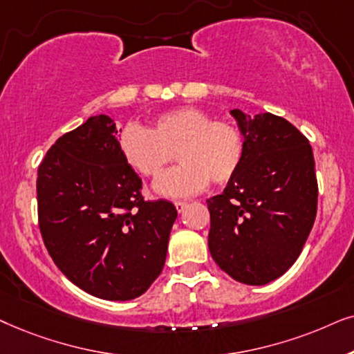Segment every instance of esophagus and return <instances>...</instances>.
I'll list each match as a JSON object with an SVG mask.
<instances>
[{"label": "esophagus", "instance_id": "1", "mask_svg": "<svg viewBox=\"0 0 354 354\" xmlns=\"http://www.w3.org/2000/svg\"><path fill=\"white\" fill-rule=\"evenodd\" d=\"M174 207H176V210L180 212V214H181V212H185V209H186V207H187V202L176 201V202H174Z\"/></svg>", "mask_w": 354, "mask_h": 354}]
</instances>
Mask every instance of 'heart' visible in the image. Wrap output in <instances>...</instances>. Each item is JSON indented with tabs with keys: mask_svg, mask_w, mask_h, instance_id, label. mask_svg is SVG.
Returning <instances> with one entry per match:
<instances>
[{
	"mask_svg": "<svg viewBox=\"0 0 354 354\" xmlns=\"http://www.w3.org/2000/svg\"><path fill=\"white\" fill-rule=\"evenodd\" d=\"M121 157L145 178H157L155 191L165 197H189L215 185L230 181L241 168L246 142L241 129L232 121L215 120L214 115L196 106L174 108L155 118L150 129L129 122L118 139Z\"/></svg>",
	"mask_w": 354,
	"mask_h": 354,
	"instance_id": "heart-1",
	"label": "heart"
}]
</instances>
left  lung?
I'll list each match as a JSON object with an SVG mask.
<instances>
[{
    "instance_id": "obj_1",
    "label": "left lung",
    "mask_w": 354,
    "mask_h": 354,
    "mask_svg": "<svg viewBox=\"0 0 354 354\" xmlns=\"http://www.w3.org/2000/svg\"><path fill=\"white\" fill-rule=\"evenodd\" d=\"M246 142L241 168L207 201L209 249L232 279L267 285L293 266L313 230L317 180L309 140L272 113L232 110Z\"/></svg>"
}]
</instances>
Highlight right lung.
<instances>
[{"mask_svg":"<svg viewBox=\"0 0 354 354\" xmlns=\"http://www.w3.org/2000/svg\"><path fill=\"white\" fill-rule=\"evenodd\" d=\"M108 115L91 116L56 140L39 167L41 236L75 286L108 301L139 298L162 273L178 212L144 201Z\"/></svg>","mask_w":354,"mask_h":354,"instance_id":"1","label":"right lung"}]
</instances>
